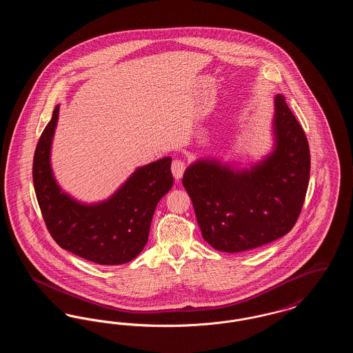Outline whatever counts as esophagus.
Listing matches in <instances>:
<instances>
[{
	"label": "esophagus",
	"mask_w": 353,
	"mask_h": 353,
	"mask_svg": "<svg viewBox=\"0 0 353 353\" xmlns=\"http://www.w3.org/2000/svg\"><path fill=\"white\" fill-rule=\"evenodd\" d=\"M185 168H186V167H185V163L183 160H180V159L173 160V163H172V173H173V177H174L176 180H180V179L183 177V174H184Z\"/></svg>",
	"instance_id": "obj_1"
}]
</instances>
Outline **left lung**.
Here are the masks:
<instances>
[{"label":"left lung","instance_id":"1","mask_svg":"<svg viewBox=\"0 0 353 353\" xmlns=\"http://www.w3.org/2000/svg\"><path fill=\"white\" fill-rule=\"evenodd\" d=\"M274 147L250 168L200 159L184 173L203 239L216 250L256 249L287 234L310 180V147L285 97L274 98Z\"/></svg>","mask_w":353,"mask_h":353}]
</instances>
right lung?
<instances>
[{
	"label": "right lung",
	"mask_w": 353,
	"mask_h": 353,
	"mask_svg": "<svg viewBox=\"0 0 353 353\" xmlns=\"http://www.w3.org/2000/svg\"><path fill=\"white\" fill-rule=\"evenodd\" d=\"M59 105L37 144L33 160L35 196L54 241L65 250L98 265H123L144 249L159 201L173 185L172 159L136 169L107 200L84 203L58 185L50 154Z\"/></svg>",
	"instance_id": "obj_1"
}]
</instances>
